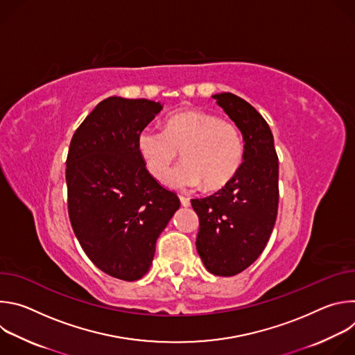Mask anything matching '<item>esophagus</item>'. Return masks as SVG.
Here are the masks:
<instances>
[{"instance_id": "esophagus-1", "label": "esophagus", "mask_w": 355, "mask_h": 355, "mask_svg": "<svg viewBox=\"0 0 355 355\" xmlns=\"http://www.w3.org/2000/svg\"><path fill=\"white\" fill-rule=\"evenodd\" d=\"M180 202H181L182 207H189V198L180 195Z\"/></svg>"}]
</instances>
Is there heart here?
<instances>
[{
	"mask_svg": "<svg viewBox=\"0 0 355 355\" xmlns=\"http://www.w3.org/2000/svg\"><path fill=\"white\" fill-rule=\"evenodd\" d=\"M136 148L147 171L157 180L164 178L182 151L186 162L166 178L174 189H191L204 182L209 189L222 188L237 174L244 157L239 129L198 110L171 114L163 130L141 129Z\"/></svg>",
	"mask_w": 355,
	"mask_h": 355,
	"instance_id": "1",
	"label": "heart"
}]
</instances>
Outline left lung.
<instances>
[{"label":"left lung","instance_id":"obj_1","mask_svg":"<svg viewBox=\"0 0 355 355\" xmlns=\"http://www.w3.org/2000/svg\"><path fill=\"white\" fill-rule=\"evenodd\" d=\"M216 104L243 135L237 174L218 192L191 199L199 218L198 254L211 274L232 277L254 263L272 233L278 212V157L266 119L243 98L222 92Z\"/></svg>","mask_w":355,"mask_h":355}]
</instances>
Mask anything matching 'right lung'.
<instances>
[{
    "instance_id": "right-lung-1",
    "label": "right lung",
    "mask_w": 355,
    "mask_h": 355,
    "mask_svg": "<svg viewBox=\"0 0 355 355\" xmlns=\"http://www.w3.org/2000/svg\"><path fill=\"white\" fill-rule=\"evenodd\" d=\"M162 110L155 101L110 96L70 141L66 181L74 234L101 271L123 281L150 270L156 241L180 208L136 148L137 133Z\"/></svg>"
}]
</instances>
